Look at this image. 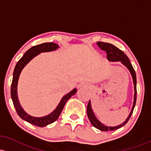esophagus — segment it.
Returning <instances> with one entry per match:
<instances>
[{"instance_id": "esophagus-1", "label": "esophagus", "mask_w": 151, "mask_h": 151, "mask_svg": "<svg viewBox=\"0 0 151 151\" xmlns=\"http://www.w3.org/2000/svg\"><path fill=\"white\" fill-rule=\"evenodd\" d=\"M88 87V84L85 83V82H82V83L79 84L78 85L79 88H82V87Z\"/></svg>"}]
</instances>
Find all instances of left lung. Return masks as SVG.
<instances>
[{
  "instance_id": "obj_1",
  "label": "left lung",
  "mask_w": 151,
  "mask_h": 151,
  "mask_svg": "<svg viewBox=\"0 0 151 151\" xmlns=\"http://www.w3.org/2000/svg\"><path fill=\"white\" fill-rule=\"evenodd\" d=\"M97 45L100 47V49L102 50L105 51L107 52V60L110 61L111 62H120L122 65L125 66L130 72L131 77L132 79V82H133L134 85V97H133V103H132V107L131 110H130V114L127 116L126 120H125L122 123L116 126H107V125H105L100 122L98 120L97 117H96L95 114H94L93 110L92 107V104H91V101L89 100L87 105V114L88 116L89 121H90L92 125H93L94 127L97 128L98 130H102V131H108V130H115L117 129L120 128L122 126L127 123V121L130 119V116L132 115V111L134 110V107L135 106V103H136V95H137V90H136V74H135V72L134 70L133 67H132L131 63H130V60H129L128 57H127L126 54H124L123 51L117 48L112 44H109V43H105V42H101V41H98L97 43Z\"/></svg>"
}]
</instances>
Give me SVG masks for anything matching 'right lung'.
I'll return each mask as SVG.
<instances>
[{
	"mask_svg": "<svg viewBox=\"0 0 151 151\" xmlns=\"http://www.w3.org/2000/svg\"><path fill=\"white\" fill-rule=\"evenodd\" d=\"M60 47L58 44L55 43H44V44H39V45L34 46L29 49L24 54L21 59L17 62L16 67H15L14 74H13V80L12 84H11V98H12L13 103L17 112L18 115L21 119L25 120V121L29 122V123L33 124V125H36L39 127H45L49 124L52 123L57 120L59 116L60 115L61 112L64 108L67 101L71 98L72 95L75 94L77 92V88L73 89L72 91L63 96L62 100H60L59 103L58 104L54 110H53L49 115L43 116V117H34V116L30 115L24 110L20 104L19 97H18V82H19V79L22 72L23 69L27 65V64L30 61L32 60L34 57L40 54L41 53L44 52H50V51H54L57 50Z\"/></svg>",
	"mask_w": 151,
	"mask_h": 151,
	"instance_id": "obj_1",
	"label": "right lung"
}]
</instances>
